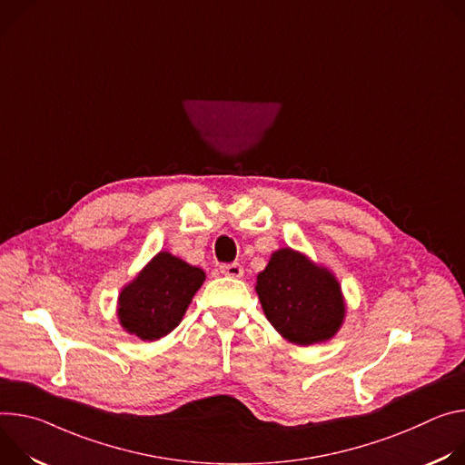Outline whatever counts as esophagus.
<instances>
[{
  "label": "esophagus",
  "instance_id": "1",
  "mask_svg": "<svg viewBox=\"0 0 465 465\" xmlns=\"http://www.w3.org/2000/svg\"><path fill=\"white\" fill-rule=\"evenodd\" d=\"M220 272H222V275L232 277V279H240V277L243 275V268H242L238 262H234V264H223V266H220Z\"/></svg>",
  "mask_w": 465,
  "mask_h": 465
}]
</instances>
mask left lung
Listing matches in <instances>:
<instances>
[{"label":"left lung","instance_id":"1","mask_svg":"<svg viewBox=\"0 0 465 465\" xmlns=\"http://www.w3.org/2000/svg\"><path fill=\"white\" fill-rule=\"evenodd\" d=\"M254 290L268 322L290 343L329 341L343 325L347 308L338 279L292 247L272 254Z\"/></svg>","mask_w":465,"mask_h":465}]
</instances>
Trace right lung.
Returning <instances> with one entry per match:
<instances>
[{
  "instance_id": "obj_1",
  "label": "right lung",
  "mask_w": 465,
  "mask_h": 465,
  "mask_svg": "<svg viewBox=\"0 0 465 465\" xmlns=\"http://www.w3.org/2000/svg\"><path fill=\"white\" fill-rule=\"evenodd\" d=\"M204 272L179 256L161 251L122 288L118 320L125 332L143 341L170 334L186 314Z\"/></svg>"
}]
</instances>
